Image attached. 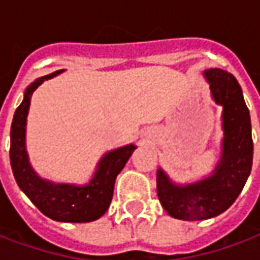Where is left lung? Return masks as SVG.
<instances>
[{
  "instance_id": "obj_1",
  "label": "left lung",
  "mask_w": 260,
  "mask_h": 260,
  "mask_svg": "<svg viewBox=\"0 0 260 260\" xmlns=\"http://www.w3.org/2000/svg\"><path fill=\"white\" fill-rule=\"evenodd\" d=\"M214 102L223 106V153L214 174L185 186L174 185L157 170V196L170 216L180 220H206L225 212L251 174L253 142L251 117L234 75L223 69L205 72Z\"/></svg>"
}]
</instances>
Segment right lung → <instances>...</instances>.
Wrapping results in <instances>:
<instances>
[{"label":"right lung","mask_w":260,"mask_h":260,"mask_svg":"<svg viewBox=\"0 0 260 260\" xmlns=\"http://www.w3.org/2000/svg\"><path fill=\"white\" fill-rule=\"evenodd\" d=\"M61 71L46 75L36 79L25 91L23 102L16 108L11 125V167L15 180L33 205L55 221L65 223H87L100 218L107 212L111 203L115 178L124 169L131 154L136 146L119 147L117 150L107 153L99 163L97 171L91 181L85 186L68 185V184H53L42 180L31 170L25 149V126L26 117L30 106L33 91L42 85L44 80L51 79Z\"/></svg>","instance_id":"obj_1"}]
</instances>
